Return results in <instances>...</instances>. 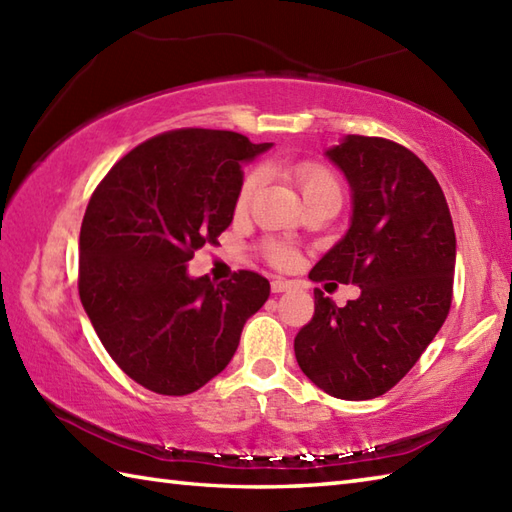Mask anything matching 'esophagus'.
Listing matches in <instances>:
<instances>
[{
    "instance_id": "34e87169",
    "label": "esophagus",
    "mask_w": 512,
    "mask_h": 512,
    "mask_svg": "<svg viewBox=\"0 0 512 512\" xmlns=\"http://www.w3.org/2000/svg\"><path fill=\"white\" fill-rule=\"evenodd\" d=\"M270 288H273V292H286L292 288V281H286V279H273V284H270Z\"/></svg>"
}]
</instances>
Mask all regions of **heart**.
Instances as JSON below:
<instances>
[{"label":"heart","instance_id":"obj_1","mask_svg":"<svg viewBox=\"0 0 512 512\" xmlns=\"http://www.w3.org/2000/svg\"><path fill=\"white\" fill-rule=\"evenodd\" d=\"M290 178L297 182V187L301 189L303 198L306 200L317 198V195H323V193H339V182H336L334 173L330 169L317 165V162H301V165L292 167ZM257 187H259V176L257 173H250V176L244 180L242 189H239L237 211L248 209L250 202H253V198H255ZM268 253L279 264L290 262V257H292L290 250L286 246H279V244H270Z\"/></svg>","mask_w":512,"mask_h":512}]
</instances>
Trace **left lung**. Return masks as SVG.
<instances>
[{
    "label": "left lung",
    "mask_w": 512,
    "mask_h": 512,
    "mask_svg": "<svg viewBox=\"0 0 512 512\" xmlns=\"http://www.w3.org/2000/svg\"><path fill=\"white\" fill-rule=\"evenodd\" d=\"M345 176L352 215L345 235L310 279L361 288L339 308L314 290V317L295 356L314 385L343 400H369L394 387L451 308L455 231L438 180L407 147L345 136L325 149Z\"/></svg>",
    "instance_id": "left-lung-1"
}]
</instances>
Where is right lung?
<instances>
[{
    "label": "right lung",
    "instance_id": "obj_1",
    "mask_svg": "<svg viewBox=\"0 0 512 512\" xmlns=\"http://www.w3.org/2000/svg\"><path fill=\"white\" fill-rule=\"evenodd\" d=\"M273 147L220 129H178L129 151L96 187L79 237V295L103 347L156 394L187 396L231 363L268 279L191 277L233 222L242 167Z\"/></svg>",
    "mask_w": 512,
    "mask_h": 512
}]
</instances>
